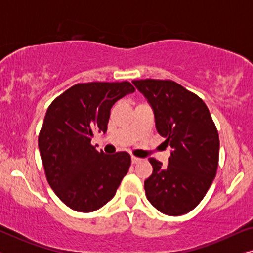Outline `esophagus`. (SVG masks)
I'll return each mask as SVG.
<instances>
[{"label":"esophagus","instance_id":"1","mask_svg":"<svg viewBox=\"0 0 253 253\" xmlns=\"http://www.w3.org/2000/svg\"><path fill=\"white\" fill-rule=\"evenodd\" d=\"M131 160H132V164H138V162H139L141 159H139V158H137V157H131Z\"/></svg>","mask_w":253,"mask_h":253}]
</instances>
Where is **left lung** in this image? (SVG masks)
Returning <instances> with one entry per match:
<instances>
[{"mask_svg":"<svg viewBox=\"0 0 253 253\" xmlns=\"http://www.w3.org/2000/svg\"><path fill=\"white\" fill-rule=\"evenodd\" d=\"M147 99L155 126L170 147L168 165L150 159L153 172L144 183L146 197L161 213L177 216L192 211L209 191L219 165V133L205 102L177 83L133 81Z\"/></svg>","mask_w":253,"mask_h":253,"instance_id":"8db88e82","label":"left lung"}]
</instances>
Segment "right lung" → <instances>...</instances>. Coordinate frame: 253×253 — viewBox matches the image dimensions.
I'll use <instances>...</instances> for the list:
<instances>
[{
  "instance_id": "add662e5",
  "label": "right lung",
  "mask_w": 253,
  "mask_h": 253,
  "mask_svg": "<svg viewBox=\"0 0 253 253\" xmlns=\"http://www.w3.org/2000/svg\"><path fill=\"white\" fill-rule=\"evenodd\" d=\"M134 91L129 82L76 84L48 107L38 145L50 188L70 209L99 210L129 170V153L107 155L91 140L96 131L106 133L114 103Z\"/></svg>"
}]
</instances>
